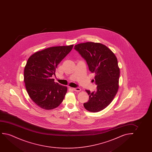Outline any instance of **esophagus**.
<instances>
[{"label":"esophagus","mask_w":152,"mask_h":152,"mask_svg":"<svg viewBox=\"0 0 152 152\" xmlns=\"http://www.w3.org/2000/svg\"><path fill=\"white\" fill-rule=\"evenodd\" d=\"M73 89L75 91L79 92L81 91V89L79 88H73Z\"/></svg>","instance_id":"1"}]
</instances>
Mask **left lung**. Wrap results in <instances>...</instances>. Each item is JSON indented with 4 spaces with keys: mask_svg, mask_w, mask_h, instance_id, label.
I'll return each instance as SVG.
<instances>
[{
    "mask_svg": "<svg viewBox=\"0 0 152 152\" xmlns=\"http://www.w3.org/2000/svg\"><path fill=\"white\" fill-rule=\"evenodd\" d=\"M78 52L87 63L89 71L95 74L96 91L86 90L89 99L83 103L87 110L98 112L106 108L112 102L118 89L120 71L114 53L100 43L87 42L75 45Z\"/></svg>",
    "mask_w": 152,
    "mask_h": 152,
    "instance_id": "8db88e82",
    "label": "left lung"
}]
</instances>
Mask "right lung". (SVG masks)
<instances>
[{
  "instance_id": "1",
  "label": "right lung",
  "mask_w": 152,
  "mask_h": 152,
  "mask_svg": "<svg viewBox=\"0 0 152 152\" xmlns=\"http://www.w3.org/2000/svg\"><path fill=\"white\" fill-rule=\"evenodd\" d=\"M73 45L47 48L36 52L27 60L24 81L29 97L38 106L52 110L60 105L67 92L66 86L51 79L61 61L69 54Z\"/></svg>"
}]
</instances>
